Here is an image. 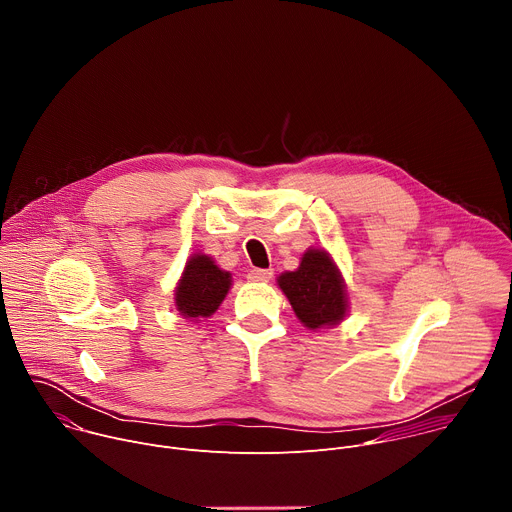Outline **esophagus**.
Masks as SVG:
<instances>
[{
    "label": "esophagus",
    "mask_w": 512,
    "mask_h": 512,
    "mask_svg": "<svg viewBox=\"0 0 512 512\" xmlns=\"http://www.w3.org/2000/svg\"><path fill=\"white\" fill-rule=\"evenodd\" d=\"M247 277L251 281H269L273 277V269H251Z\"/></svg>",
    "instance_id": "esophagus-1"
}]
</instances>
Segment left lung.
Here are the masks:
<instances>
[{
  "mask_svg": "<svg viewBox=\"0 0 512 512\" xmlns=\"http://www.w3.org/2000/svg\"><path fill=\"white\" fill-rule=\"evenodd\" d=\"M277 283L306 328L336 326L346 318L348 298L344 279L324 249H308L300 267L281 273Z\"/></svg>",
  "mask_w": 512,
  "mask_h": 512,
  "instance_id": "obj_1",
  "label": "left lung"
}]
</instances>
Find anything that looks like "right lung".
<instances>
[{"label": "right lung", "instance_id": "right-lung-1", "mask_svg": "<svg viewBox=\"0 0 512 512\" xmlns=\"http://www.w3.org/2000/svg\"><path fill=\"white\" fill-rule=\"evenodd\" d=\"M231 289V273L223 271L208 255H192L176 285V308L184 318L212 316Z\"/></svg>", "mask_w": 512, "mask_h": 512}]
</instances>
